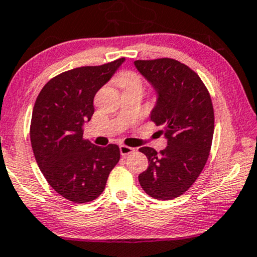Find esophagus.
Returning <instances> with one entry per match:
<instances>
[{
  "mask_svg": "<svg viewBox=\"0 0 257 257\" xmlns=\"http://www.w3.org/2000/svg\"><path fill=\"white\" fill-rule=\"evenodd\" d=\"M119 149H120V154H121V156H126V155H130L135 151V148L127 147V145H120Z\"/></svg>",
  "mask_w": 257,
  "mask_h": 257,
  "instance_id": "1",
  "label": "esophagus"
}]
</instances>
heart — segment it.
I'll return each instance as SVG.
<instances>
[{
    "mask_svg": "<svg viewBox=\"0 0 257 257\" xmlns=\"http://www.w3.org/2000/svg\"><path fill=\"white\" fill-rule=\"evenodd\" d=\"M116 82H118V84L121 88H123V89L128 87H135V85H139V87H142L141 77H139V76L134 71L127 70V71L120 72L118 77H116Z\"/></svg>",
    "mask_w": 257,
    "mask_h": 257,
    "instance_id": "heart-1",
    "label": "heart"
}]
</instances>
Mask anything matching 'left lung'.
Wrapping results in <instances>:
<instances>
[{
    "label": "left lung",
    "mask_w": 257,
    "mask_h": 257,
    "mask_svg": "<svg viewBox=\"0 0 257 257\" xmlns=\"http://www.w3.org/2000/svg\"><path fill=\"white\" fill-rule=\"evenodd\" d=\"M135 65L156 90L150 119L162 126L168 143L160 154L139 149L149 167L138 180L148 195L172 200L189 189L207 162L214 131L212 100L198 74L179 61L158 58Z\"/></svg>",
    "instance_id": "8db88e82"
}]
</instances>
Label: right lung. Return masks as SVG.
Segmentation results:
<instances>
[{
	"label": "right lung",
	"instance_id": "add662e5",
	"mask_svg": "<svg viewBox=\"0 0 257 257\" xmlns=\"http://www.w3.org/2000/svg\"><path fill=\"white\" fill-rule=\"evenodd\" d=\"M125 58L99 66H81L44 85L33 107L31 144L46 181L65 199L93 201L103 192L120 160L119 147H96L83 139V125L94 114V96Z\"/></svg>",
	"mask_w": 257,
	"mask_h": 257
}]
</instances>
